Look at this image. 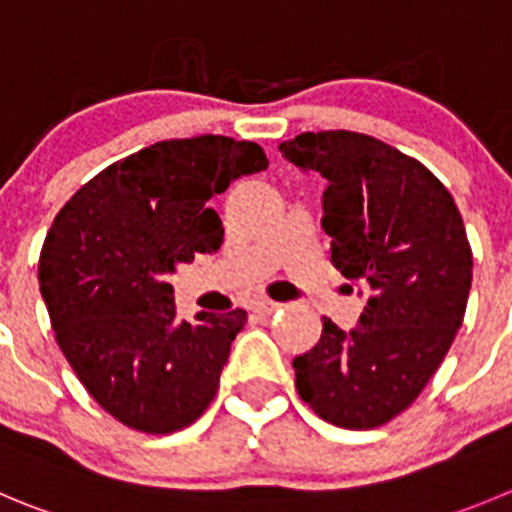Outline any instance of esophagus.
Listing matches in <instances>:
<instances>
[{
    "mask_svg": "<svg viewBox=\"0 0 512 512\" xmlns=\"http://www.w3.org/2000/svg\"><path fill=\"white\" fill-rule=\"evenodd\" d=\"M279 309H281V304H276V301H269V299H261V301H256V304H253V311H256V314H261V316H271L274 311H279Z\"/></svg>",
    "mask_w": 512,
    "mask_h": 512,
    "instance_id": "esophagus-1",
    "label": "esophagus"
}]
</instances>
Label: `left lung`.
I'll return each mask as SVG.
<instances>
[{"label": "left lung", "mask_w": 512, "mask_h": 512, "mask_svg": "<svg viewBox=\"0 0 512 512\" xmlns=\"http://www.w3.org/2000/svg\"><path fill=\"white\" fill-rule=\"evenodd\" d=\"M279 150L326 178L321 226L332 264L372 289L352 332L321 316L319 342L294 359L296 392L321 420L374 430L420 397L465 319V223L420 160L372 135L301 133Z\"/></svg>", "instance_id": "8db88e82"}]
</instances>
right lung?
I'll return each mask as SVG.
<instances>
[{
  "label": "right lung",
  "mask_w": 512,
  "mask_h": 512,
  "mask_svg": "<svg viewBox=\"0 0 512 512\" xmlns=\"http://www.w3.org/2000/svg\"><path fill=\"white\" fill-rule=\"evenodd\" d=\"M266 168L248 140H163L100 170L52 221L37 276L57 347L97 405L130 430L178 432L216 397L246 311L175 321L165 276L221 248L213 198Z\"/></svg>",
  "instance_id": "obj_1"
}]
</instances>
